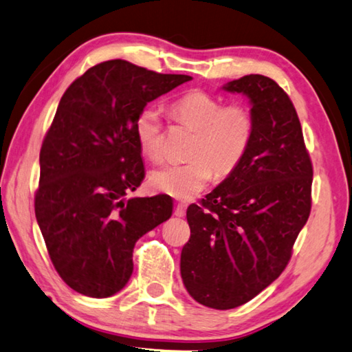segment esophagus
<instances>
[{
    "mask_svg": "<svg viewBox=\"0 0 352 352\" xmlns=\"http://www.w3.org/2000/svg\"><path fill=\"white\" fill-rule=\"evenodd\" d=\"M174 214H175L177 217H184V214H186V204H183V203H178L177 206H175Z\"/></svg>",
    "mask_w": 352,
    "mask_h": 352,
    "instance_id": "34e87169",
    "label": "esophagus"
}]
</instances>
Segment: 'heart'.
I'll return each instance as SVG.
<instances>
[{"label": "heart", "instance_id": "obj_1", "mask_svg": "<svg viewBox=\"0 0 352 352\" xmlns=\"http://www.w3.org/2000/svg\"><path fill=\"white\" fill-rule=\"evenodd\" d=\"M169 113L177 123L195 131L188 163H169L151 172L149 184L157 192L178 200H192L214 175L226 178L251 149L255 120L246 104L223 101L204 91H190L172 101ZM137 143L152 162L163 157L162 113L144 107L133 123Z\"/></svg>", "mask_w": 352, "mask_h": 352}]
</instances>
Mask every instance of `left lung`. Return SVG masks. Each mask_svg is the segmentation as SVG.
<instances>
[{
    "label": "left lung",
    "mask_w": 352,
    "mask_h": 352,
    "mask_svg": "<svg viewBox=\"0 0 352 352\" xmlns=\"http://www.w3.org/2000/svg\"><path fill=\"white\" fill-rule=\"evenodd\" d=\"M223 89L251 100L254 140L239 168L188 208L190 237L180 271L198 303L232 309L289 263L311 212L312 163L296 107L276 81L252 74Z\"/></svg>",
    "instance_id": "8db88e82"
}]
</instances>
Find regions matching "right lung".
Here are the masks:
<instances>
[{"label":"right lung","mask_w":352,"mask_h":352,"mask_svg":"<svg viewBox=\"0 0 352 352\" xmlns=\"http://www.w3.org/2000/svg\"><path fill=\"white\" fill-rule=\"evenodd\" d=\"M189 80L111 60L60 100L40 151L35 215L56 272L82 296L123 289L137 240L172 215L169 195L126 200L144 178L133 123L149 101Z\"/></svg>","instance_id":"1"}]
</instances>
